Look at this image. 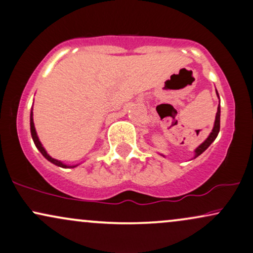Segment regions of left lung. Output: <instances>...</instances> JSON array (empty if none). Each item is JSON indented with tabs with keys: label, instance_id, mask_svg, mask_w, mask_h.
<instances>
[{
	"label": "left lung",
	"instance_id": "1",
	"mask_svg": "<svg viewBox=\"0 0 253 253\" xmlns=\"http://www.w3.org/2000/svg\"><path fill=\"white\" fill-rule=\"evenodd\" d=\"M215 92H217V90H215ZM217 94H218V93H217ZM219 129H220V107H219V106H218V111H217V114H215V121H214V127H213V129H212L211 134L209 135V138L206 139L205 141H204L203 144L200 145L199 147H198L197 150H196V158H197L198 156H200V154H202L203 152L205 151L206 148H208L209 146L211 145L212 142L214 141L215 138H217L218 133H219Z\"/></svg>",
	"mask_w": 253,
	"mask_h": 253
}]
</instances>
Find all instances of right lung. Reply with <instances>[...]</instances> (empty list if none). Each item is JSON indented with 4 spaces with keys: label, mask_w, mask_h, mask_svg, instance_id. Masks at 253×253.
Wrapping results in <instances>:
<instances>
[{
    "label": "right lung",
    "mask_w": 253,
    "mask_h": 253,
    "mask_svg": "<svg viewBox=\"0 0 253 253\" xmlns=\"http://www.w3.org/2000/svg\"><path fill=\"white\" fill-rule=\"evenodd\" d=\"M30 132H32V136H33V140H34V144L36 147H38V150L41 152L42 156H43L45 159H47L48 161H50V163H53L54 165H57L60 167H68L67 165H65V164H62L61 161L56 160V159H53L49 154H47V152H45V150L43 147H42L41 142H40V140L38 138V134H36V130H35V126H34V121H33V112L30 113ZM71 167H75V166H71Z\"/></svg>",
    "instance_id": "add662e5"
}]
</instances>
